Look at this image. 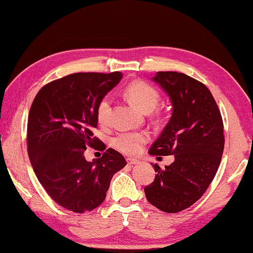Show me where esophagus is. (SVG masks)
<instances>
[{
  "label": "esophagus",
  "mask_w": 253,
  "mask_h": 253,
  "mask_svg": "<svg viewBox=\"0 0 253 253\" xmlns=\"http://www.w3.org/2000/svg\"><path fill=\"white\" fill-rule=\"evenodd\" d=\"M139 160H137V159H127V165L130 166H133V165H138L139 164Z\"/></svg>",
  "instance_id": "esophagus-1"
}]
</instances>
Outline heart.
<instances>
[{"label":"heart","instance_id":"obj_1","mask_svg":"<svg viewBox=\"0 0 253 253\" xmlns=\"http://www.w3.org/2000/svg\"><path fill=\"white\" fill-rule=\"evenodd\" d=\"M126 95L130 100V102L139 108L144 113H151L158 106L160 95L159 92L153 86L147 83L137 81L131 83L126 86ZM110 112H112V103L108 96L103 98L99 102L96 108V117L100 124L105 126L109 122ZM148 136L145 132H138V131H123L117 133L113 138L112 145L117 151L122 152L126 155H133L139 153L141 148L146 141Z\"/></svg>","mask_w":253,"mask_h":253}]
</instances>
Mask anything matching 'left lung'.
Listing matches in <instances>:
<instances>
[{"mask_svg": "<svg viewBox=\"0 0 253 253\" xmlns=\"http://www.w3.org/2000/svg\"><path fill=\"white\" fill-rule=\"evenodd\" d=\"M152 81L171 103V116L151 155H174L144 189L146 199L166 213H177L195 204L206 191L223 153V123L212 93L203 83L175 71H159Z\"/></svg>", "mask_w": 253, "mask_h": 253, "instance_id": "obj_1", "label": "left lung"}]
</instances>
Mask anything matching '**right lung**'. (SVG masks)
<instances>
[{
	"label": "right lung",
	"mask_w": 253,
	"mask_h": 253,
	"mask_svg": "<svg viewBox=\"0 0 253 253\" xmlns=\"http://www.w3.org/2000/svg\"><path fill=\"white\" fill-rule=\"evenodd\" d=\"M122 77L121 72L65 76L43 86L31 106V165L48 195L72 212H88L102 204L113 176L126 165L113 148L96 160L87 161L84 155L87 145L101 143L92 132L98 126L96 108Z\"/></svg>",
	"instance_id": "1"
}]
</instances>
